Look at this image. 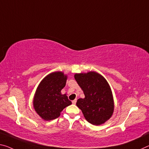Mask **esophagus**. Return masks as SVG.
<instances>
[{"label":"esophagus","mask_w":149,"mask_h":149,"mask_svg":"<svg viewBox=\"0 0 149 149\" xmlns=\"http://www.w3.org/2000/svg\"><path fill=\"white\" fill-rule=\"evenodd\" d=\"M76 101H77V100L75 99V100L72 101V103H73V104H75V103H76Z\"/></svg>","instance_id":"obj_1"}]
</instances>
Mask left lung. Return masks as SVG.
Masks as SVG:
<instances>
[{"instance_id": "obj_1", "label": "left lung", "mask_w": 149, "mask_h": 149, "mask_svg": "<svg viewBox=\"0 0 149 149\" xmlns=\"http://www.w3.org/2000/svg\"><path fill=\"white\" fill-rule=\"evenodd\" d=\"M77 84L85 97L77 101L76 105L87 121L100 125L108 121L114 111V100L111 89L107 80L96 72L75 74Z\"/></svg>"}]
</instances>
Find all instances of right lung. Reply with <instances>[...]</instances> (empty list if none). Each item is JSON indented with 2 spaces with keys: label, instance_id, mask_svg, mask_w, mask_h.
Masks as SVG:
<instances>
[{
  "label": "right lung",
  "instance_id": "add662e5",
  "mask_svg": "<svg viewBox=\"0 0 149 149\" xmlns=\"http://www.w3.org/2000/svg\"><path fill=\"white\" fill-rule=\"evenodd\" d=\"M68 75L62 72H54L42 80L35 92L33 107L45 121L55 119L68 106L72 104L66 94L61 90L65 87Z\"/></svg>",
  "mask_w": 149,
  "mask_h": 149
}]
</instances>
